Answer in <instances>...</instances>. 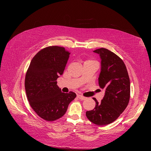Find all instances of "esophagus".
<instances>
[{
  "mask_svg": "<svg viewBox=\"0 0 151 151\" xmlns=\"http://www.w3.org/2000/svg\"><path fill=\"white\" fill-rule=\"evenodd\" d=\"M77 98H78L80 99H81V100H85L86 99V97L83 96H82V95H80V94L79 95H77Z\"/></svg>",
  "mask_w": 151,
  "mask_h": 151,
  "instance_id": "34e87169",
  "label": "esophagus"
}]
</instances>
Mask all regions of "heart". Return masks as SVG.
<instances>
[{"label":"heart","instance_id":"1","mask_svg":"<svg viewBox=\"0 0 151 151\" xmlns=\"http://www.w3.org/2000/svg\"><path fill=\"white\" fill-rule=\"evenodd\" d=\"M87 61H92V60H87Z\"/></svg>","mask_w":151,"mask_h":151}]
</instances>
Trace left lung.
Returning <instances> with one entry per match:
<instances>
[{"label": "left lung", "instance_id": "8db88e82", "mask_svg": "<svg viewBox=\"0 0 151 151\" xmlns=\"http://www.w3.org/2000/svg\"><path fill=\"white\" fill-rule=\"evenodd\" d=\"M94 52L101 59L99 86L105 89L101 101L95 98V108L87 111L88 120L98 125H106L115 121L127 108L130 96V83L126 66L122 59L109 50L101 48Z\"/></svg>", "mask_w": 151, "mask_h": 151}]
</instances>
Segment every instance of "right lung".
<instances>
[{"instance_id": "add662e5", "label": "right lung", "mask_w": 151, "mask_h": 151, "mask_svg": "<svg viewBox=\"0 0 151 151\" xmlns=\"http://www.w3.org/2000/svg\"><path fill=\"white\" fill-rule=\"evenodd\" d=\"M64 47L41 50L31 60L25 77V90L31 107L43 120L52 122L65 115L74 92L62 93L57 80L63 74L69 58Z\"/></svg>"}]
</instances>
